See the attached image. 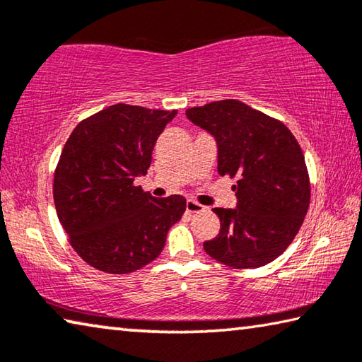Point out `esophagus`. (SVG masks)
Returning <instances> with one entry per match:
<instances>
[{"label": "esophagus", "mask_w": 362, "mask_h": 362, "mask_svg": "<svg viewBox=\"0 0 362 362\" xmlns=\"http://www.w3.org/2000/svg\"><path fill=\"white\" fill-rule=\"evenodd\" d=\"M206 209L204 206H201L199 203H196L193 199L187 201V212L188 214H196V212H203Z\"/></svg>", "instance_id": "esophagus-1"}]
</instances>
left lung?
<instances>
[{
	"label": "left lung",
	"mask_w": 362,
	"mask_h": 362,
	"mask_svg": "<svg viewBox=\"0 0 362 362\" xmlns=\"http://www.w3.org/2000/svg\"><path fill=\"white\" fill-rule=\"evenodd\" d=\"M185 115L216 139L218 174L238 179L236 209H212L220 231L204 250L233 268L273 262L296 238L310 206L308 170L296 137L240 100L211 102Z\"/></svg>",
	"instance_id": "left-lung-1"
}]
</instances>
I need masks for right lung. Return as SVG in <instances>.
I'll use <instances>...</instances> for the list:
<instances>
[{
  "label": "right lung",
  "instance_id": "obj_1",
  "mask_svg": "<svg viewBox=\"0 0 362 362\" xmlns=\"http://www.w3.org/2000/svg\"><path fill=\"white\" fill-rule=\"evenodd\" d=\"M177 110L116 103L73 129L54 174V203L76 254L100 272L126 274L148 265L185 212L180 194L156 199L136 187Z\"/></svg>",
  "mask_w": 362,
  "mask_h": 362
}]
</instances>
